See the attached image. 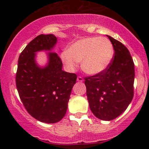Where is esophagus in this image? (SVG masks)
I'll return each mask as SVG.
<instances>
[{
  "label": "esophagus",
  "mask_w": 149,
  "mask_h": 149,
  "mask_svg": "<svg viewBox=\"0 0 149 149\" xmlns=\"http://www.w3.org/2000/svg\"><path fill=\"white\" fill-rule=\"evenodd\" d=\"M77 81H79V82H83V79L82 77L78 76V77H77Z\"/></svg>",
  "instance_id": "obj_1"
}]
</instances>
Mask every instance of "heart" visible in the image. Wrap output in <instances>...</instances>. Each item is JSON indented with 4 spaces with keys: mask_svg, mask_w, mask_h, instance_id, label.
I'll return each instance as SVG.
<instances>
[{
    "mask_svg": "<svg viewBox=\"0 0 149 149\" xmlns=\"http://www.w3.org/2000/svg\"><path fill=\"white\" fill-rule=\"evenodd\" d=\"M113 47L105 37H87L78 40L61 54L62 62L68 70H73L77 62H81L85 73L98 74L107 69L113 60Z\"/></svg>",
    "mask_w": 149,
    "mask_h": 149,
    "instance_id": "1",
    "label": "heart"
}]
</instances>
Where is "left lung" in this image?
<instances>
[{"label":"left lung","mask_w":149,"mask_h":149,"mask_svg":"<svg viewBox=\"0 0 149 149\" xmlns=\"http://www.w3.org/2000/svg\"><path fill=\"white\" fill-rule=\"evenodd\" d=\"M113 46V60L106 70L85 77L89 108L103 121H111L123 113L134 97V63L127 48L107 36Z\"/></svg>","instance_id":"obj_1"}]
</instances>
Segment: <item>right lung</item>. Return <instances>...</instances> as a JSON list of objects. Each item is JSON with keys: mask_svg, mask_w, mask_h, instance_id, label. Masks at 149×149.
Returning <instances> with one entry per match:
<instances>
[{"mask_svg": "<svg viewBox=\"0 0 149 149\" xmlns=\"http://www.w3.org/2000/svg\"><path fill=\"white\" fill-rule=\"evenodd\" d=\"M57 42L54 34H40L19 55L15 83L19 97L28 113L47 123L60 121L66 115L77 74L62 70V62L56 53H49V63L39 68L35 52L51 50Z\"/></svg>", "mask_w": 149, "mask_h": 149, "instance_id": "right-lung-1", "label": "right lung"}]
</instances>
